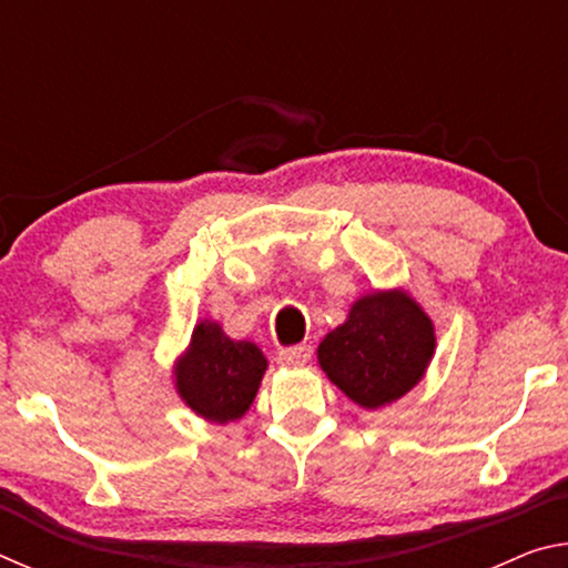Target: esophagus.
<instances>
[{"label":"esophagus","mask_w":568,"mask_h":568,"mask_svg":"<svg viewBox=\"0 0 568 568\" xmlns=\"http://www.w3.org/2000/svg\"><path fill=\"white\" fill-rule=\"evenodd\" d=\"M311 345H291V348H283L277 353V363L285 365V368H301L307 361H311Z\"/></svg>","instance_id":"esophagus-1"}]
</instances>
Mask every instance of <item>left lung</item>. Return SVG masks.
Listing matches in <instances>:
<instances>
[{
	"label": "left lung",
	"mask_w": 568,
	"mask_h": 568,
	"mask_svg": "<svg viewBox=\"0 0 568 568\" xmlns=\"http://www.w3.org/2000/svg\"><path fill=\"white\" fill-rule=\"evenodd\" d=\"M436 351L434 323L406 291H376L325 335L318 363L353 403L376 410L418 386Z\"/></svg>",
	"instance_id": "left-lung-1"
}]
</instances>
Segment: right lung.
Segmentation results:
<instances>
[{"label":"right lung","mask_w":568,"mask_h":568,"mask_svg":"<svg viewBox=\"0 0 568 568\" xmlns=\"http://www.w3.org/2000/svg\"><path fill=\"white\" fill-rule=\"evenodd\" d=\"M267 361L250 341L227 338L215 321H200L187 351L175 363V388L210 423L245 416L261 388Z\"/></svg>","instance_id":"add662e5"}]
</instances>
